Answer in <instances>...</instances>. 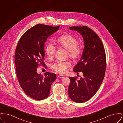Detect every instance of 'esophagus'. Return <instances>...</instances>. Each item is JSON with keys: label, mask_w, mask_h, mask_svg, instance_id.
<instances>
[{"label": "esophagus", "mask_w": 123, "mask_h": 123, "mask_svg": "<svg viewBox=\"0 0 123 123\" xmlns=\"http://www.w3.org/2000/svg\"><path fill=\"white\" fill-rule=\"evenodd\" d=\"M58 77L59 78H64V76H63L62 75H59L58 76Z\"/></svg>", "instance_id": "1"}]
</instances>
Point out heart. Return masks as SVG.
<instances>
[{
	"label": "heart",
	"instance_id": "b5f03b06",
	"mask_svg": "<svg viewBox=\"0 0 123 123\" xmlns=\"http://www.w3.org/2000/svg\"><path fill=\"white\" fill-rule=\"evenodd\" d=\"M56 43L59 47L64 48L68 51V56L73 60L79 59L83 52V47L78 43V41L76 37L70 34L62 35L56 40ZM56 48L53 44L49 43L45 48V53L49 59L54 57ZM71 64L69 61H57L51 65V68L55 72L60 74H64L69 68Z\"/></svg>",
	"mask_w": 123,
	"mask_h": 123
}]
</instances>
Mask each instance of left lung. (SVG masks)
Here are the masks:
<instances>
[{
  "mask_svg": "<svg viewBox=\"0 0 123 123\" xmlns=\"http://www.w3.org/2000/svg\"><path fill=\"white\" fill-rule=\"evenodd\" d=\"M70 29L82 35L84 47L82 57L73 71L82 72V77H70L69 97L76 103L90 99L99 89L105 74L106 57L104 47L99 37L87 26H73Z\"/></svg>",
  "mask_w": 123,
  "mask_h": 123,
  "instance_id": "obj_1",
  "label": "left lung"
}]
</instances>
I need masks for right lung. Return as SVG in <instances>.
<instances>
[{
    "instance_id": "1",
    "label": "right lung",
    "mask_w": 123,
    "mask_h": 123,
    "mask_svg": "<svg viewBox=\"0 0 123 123\" xmlns=\"http://www.w3.org/2000/svg\"><path fill=\"white\" fill-rule=\"evenodd\" d=\"M59 28V26L37 24L26 31L18 42L15 55L18 80L26 94L35 100L47 98L51 86L56 79L54 73L47 72L43 76L36 71L39 65L46 66L45 43Z\"/></svg>"
}]
</instances>
